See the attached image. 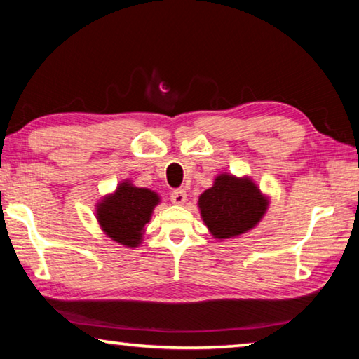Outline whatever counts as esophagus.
<instances>
[{"label": "esophagus", "instance_id": "obj_1", "mask_svg": "<svg viewBox=\"0 0 359 359\" xmlns=\"http://www.w3.org/2000/svg\"><path fill=\"white\" fill-rule=\"evenodd\" d=\"M171 201L172 204H177V205H182L187 201V191L184 188H175V190L171 193Z\"/></svg>", "mask_w": 359, "mask_h": 359}]
</instances>
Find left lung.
<instances>
[{
	"instance_id": "obj_1",
	"label": "left lung",
	"mask_w": 359,
	"mask_h": 359,
	"mask_svg": "<svg viewBox=\"0 0 359 359\" xmlns=\"http://www.w3.org/2000/svg\"><path fill=\"white\" fill-rule=\"evenodd\" d=\"M267 201L248 179L222 174L199 196L204 223L217 239H229L252 229L259 222Z\"/></svg>"
}]
</instances>
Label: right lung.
Listing matches in <instances>:
<instances>
[{"instance_id": "1", "label": "right lung", "mask_w": 359, "mask_h": 359, "mask_svg": "<svg viewBox=\"0 0 359 359\" xmlns=\"http://www.w3.org/2000/svg\"><path fill=\"white\" fill-rule=\"evenodd\" d=\"M160 203L158 194L147 188L120 184L112 196L98 204V222L104 233L126 247H137L151 210Z\"/></svg>"}]
</instances>
